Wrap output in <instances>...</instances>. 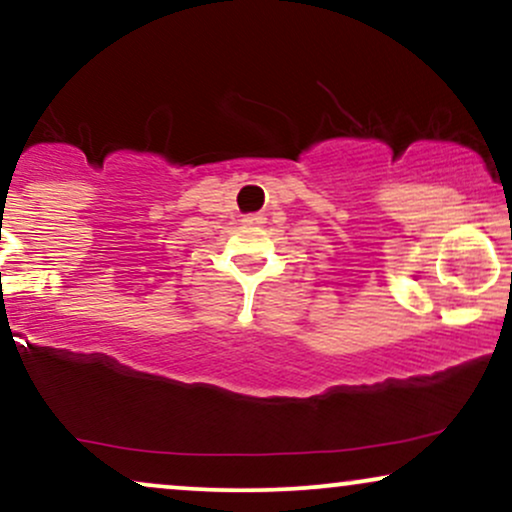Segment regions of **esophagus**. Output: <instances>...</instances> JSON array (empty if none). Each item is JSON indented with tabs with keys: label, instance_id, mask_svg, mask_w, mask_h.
Masks as SVG:
<instances>
[{
	"label": "esophagus",
	"instance_id": "1",
	"mask_svg": "<svg viewBox=\"0 0 512 512\" xmlns=\"http://www.w3.org/2000/svg\"><path fill=\"white\" fill-rule=\"evenodd\" d=\"M243 221H245V224H250V226L252 224H262V217H257V214H248V217H245Z\"/></svg>",
	"mask_w": 512,
	"mask_h": 512
}]
</instances>
